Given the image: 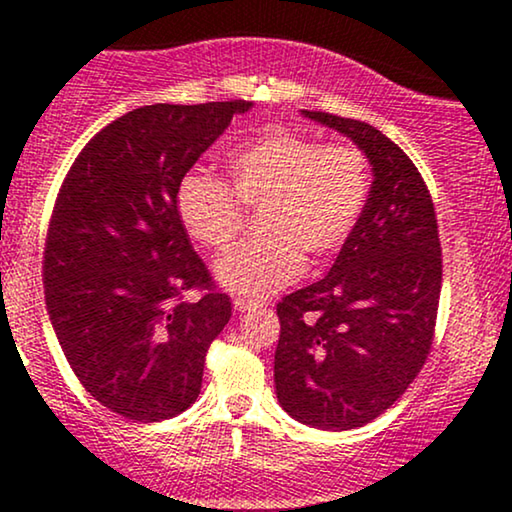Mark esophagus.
<instances>
[{
  "label": "esophagus",
  "instance_id": "obj_1",
  "mask_svg": "<svg viewBox=\"0 0 512 512\" xmlns=\"http://www.w3.org/2000/svg\"><path fill=\"white\" fill-rule=\"evenodd\" d=\"M233 305H236L238 313H250V310H262L264 308L262 301H250V298H236Z\"/></svg>",
  "mask_w": 512,
  "mask_h": 512
}]
</instances>
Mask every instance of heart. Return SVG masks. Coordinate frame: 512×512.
<instances>
[{
    "mask_svg": "<svg viewBox=\"0 0 512 512\" xmlns=\"http://www.w3.org/2000/svg\"><path fill=\"white\" fill-rule=\"evenodd\" d=\"M370 195L368 158L356 144H320L286 127H269L228 158V185L187 170L175 185L180 226L202 248L221 252L245 223V209H262L264 238L228 252L216 264L223 289L269 296L344 248Z\"/></svg>",
    "mask_w": 512,
    "mask_h": 512,
    "instance_id": "b5f03b06",
    "label": "heart"
}]
</instances>
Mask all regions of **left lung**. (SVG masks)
<instances>
[{"mask_svg":"<svg viewBox=\"0 0 512 512\" xmlns=\"http://www.w3.org/2000/svg\"><path fill=\"white\" fill-rule=\"evenodd\" d=\"M303 115L346 134L373 166V185L330 274L276 305L274 385L301 424L349 431L390 409L431 354L443 284L438 219L421 173L380 129Z\"/></svg>","mask_w":512,"mask_h":512,"instance_id":"1","label":"left lung"}]
</instances>
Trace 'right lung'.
<instances>
[{
    "instance_id": "right-lung-1",
    "label": "right lung",
    "mask_w": 512,
    "mask_h": 512,
    "mask_svg": "<svg viewBox=\"0 0 512 512\" xmlns=\"http://www.w3.org/2000/svg\"><path fill=\"white\" fill-rule=\"evenodd\" d=\"M250 101L156 103L103 127L74 158L43 250L50 322L79 383L151 424L195 404L231 320L173 207L175 185ZM199 290L197 302H185Z\"/></svg>"
}]
</instances>
